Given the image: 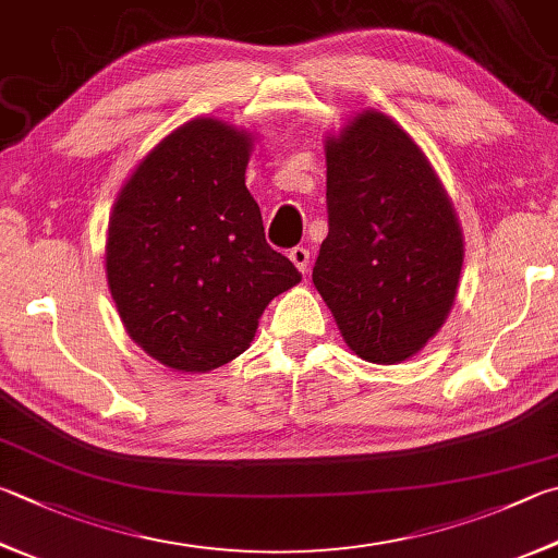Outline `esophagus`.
I'll return each instance as SVG.
<instances>
[{
  "label": "esophagus",
  "instance_id": "esophagus-1",
  "mask_svg": "<svg viewBox=\"0 0 558 558\" xmlns=\"http://www.w3.org/2000/svg\"><path fill=\"white\" fill-rule=\"evenodd\" d=\"M290 260L295 263V268L300 272H307V268H310V251L305 246H295V248L290 251Z\"/></svg>",
  "mask_w": 558,
  "mask_h": 558
}]
</instances>
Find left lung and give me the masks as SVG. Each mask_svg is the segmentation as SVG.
<instances>
[{"label": "left lung", "instance_id": "1", "mask_svg": "<svg viewBox=\"0 0 558 558\" xmlns=\"http://www.w3.org/2000/svg\"><path fill=\"white\" fill-rule=\"evenodd\" d=\"M329 234L312 282L349 349L408 361L447 322L463 234L427 156L390 117L366 109L327 138Z\"/></svg>", "mask_w": 558, "mask_h": 558}]
</instances>
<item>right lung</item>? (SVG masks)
Listing matches in <instances>:
<instances>
[{"label": "right lung", "instance_id": "right-lung-1", "mask_svg": "<svg viewBox=\"0 0 558 558\" xmlns=\"http://www.w3.org/2000/svg\"><path fill=\"white\" fill-rule=\"evenodd\" d=\"M251 134L199 117L168 134L117 195L107 282L150 359L207 373L244 353L272 298L302 280L246 190Z\"/></svg>", "mask_w": 558, "mask_h": 558}]
</instances>
